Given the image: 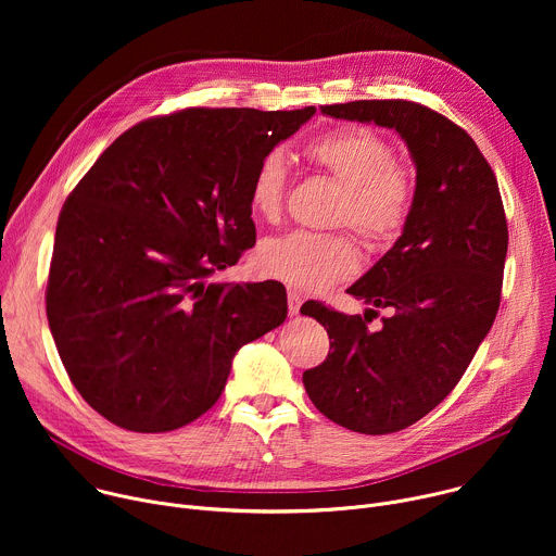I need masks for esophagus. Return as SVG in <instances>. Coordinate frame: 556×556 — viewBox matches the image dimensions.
<instances>
[{"label": "esophagus", "mask_w": 556, "mask_h": 556, "mask_svg": "<svg viewBox=\"0 0 556 556\" xmlns=\"http://www.w3.org/2000/svg\"><path fill=\"white\" fill-rule=\"evenodd\" d=\"M301 303H303L301 294H299L296 290H290V292H288V312H290L292 316H296V314H299V309H301Z\"/></svg>", "instance_id": "obj_1"}]
</instances>
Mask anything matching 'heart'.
<instances>
[{
    "label": "heart",
    "mask_w": 556,
    "mask_h": 556,
    "mask_svg": "<svg viewBox=\"0 0 556 556\" xmlns=\"http://www.w3.org/2000/svg\"><path fill=\"white\" fill-rule=\"evenodd\" d=\"M309 161L343 185L337 219L356 228L371 247H387L405 230L416 182L409 169L393 163L391 144L367 127H339L316 136L307 147ZM288 185L281 151H268L251 178L249 202L264 219L279 217ZM260 268L292 288L321 292L361 268V253L345 232L294 230L262 244Z\"/></svg>",
    "instance_id": "heart-1"
}]
</instances>
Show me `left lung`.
<instances>
[{
  "mask_svg": "<svg viewBox=\"0 0 556 556\" xmlns=\"http://www.w3.org/2000/svg\"><path fill=\"white\" fill-rule=\"evenodd\" d=\"M332 118L395 129L416 165V202L395 244L348 288L391 309L371 332L361 316L307 301L330 337L328 358L303 371L332 422L384 435L438 407L486 339L502 296L508 226L497 178L475 140L412 101L324 105ZM369 312H376L369 307Z\"/></svg>",
  "mask_w": 556,
  "mask_h": 556,
  "instance_id": "obj_1",
  "label": "left lung"
}]
</instances>
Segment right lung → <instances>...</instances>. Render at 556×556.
<instances>
[{
    "label": "right lung",
    "mask_w": 556,
    "mask_h": 556,
    "mask_svg": "<svg viewBox=\"0 0 556 556\" xmlns=\"http://www.w3.org/2000/svg\"><path fill=\"white\" fill-rule=\"evenodd\" d=\"M314 112L191 108L142 121L65 200L48 324L72 384L116 427L193 422L217 403L237 350L286 321L279 281L211 275L255 247V167Z\"/></svg>",
    "instance_id": "obj_1"
}]
</instances>
